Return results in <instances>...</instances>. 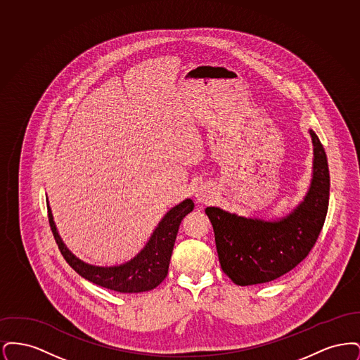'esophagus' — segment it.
<instances>
[{
    "label": "esophagus",
    "instance_id": "obj_1",
    "mask_svg": "<svg viewBox=\"0 0 360 360\" xmlns=\"http://www.w3.org/2000/svg\"><path fill=\"white\" fill-rule=\"evenodd\" d=\"M194 198L198 204H206L213 198V190L210 185L207 184H201L198 188L194 190Z\"/></svg>",
    "mask_w": 360,
    "mask_h": 360
}]
</instances>
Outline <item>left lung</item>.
I'll list each match as a JSON object with an SVG mask.
<instances>
[{
	"instance_id": "obj_1",
	"label": "left lung",
	"mask_w": 360,
	"mask_h": 360,
	"mask_svg": "<svg viewBox=\"0 0 360 360\" xmlns=\"http://www.w3.org/2000/svg\"><path fill=\"white\" fill-rule=\"evenodd\" d=\"M309 134L313 144L311 178L302 201L289 213L262 219L217 206L205 209L221 269L239 286L271 282L289 273L308 257L323 229L329 204V169L320 139L311 128Z\"/></svg>"
}]
</instances>
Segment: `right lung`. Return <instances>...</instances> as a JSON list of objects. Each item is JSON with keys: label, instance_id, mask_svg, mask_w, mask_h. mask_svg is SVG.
<instances>
[{"label": "right lung", "instance_id": "1", "mask_svg": "<svg viewBox=\"0 0 360 360\" xmlns=\"http://www.w3.org/2000/svg\"><path fill=\"white\" fill-rule=\"evenodd\" d=\"M47 209L53 238L70 267H72L82 278L105 289L119 292H143L154 290L169 273L172 248L179 225L184 217L194 209V202L193 200L186 198L170 207L136 255L116 266H96L75 257L58 232L49 198Z\"/></svg>", "mask_w": 360, "mask_h": 360}]
</instances>
